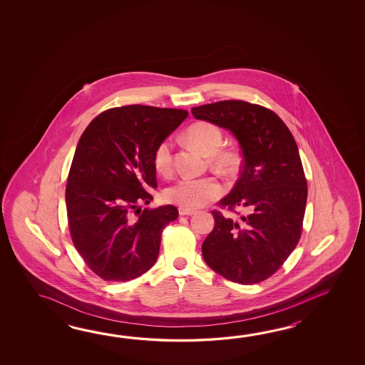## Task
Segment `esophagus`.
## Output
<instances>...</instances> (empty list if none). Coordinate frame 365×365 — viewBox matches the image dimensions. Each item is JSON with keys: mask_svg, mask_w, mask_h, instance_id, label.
Returning a JSON list of instances; mask_svg holds the SVG:
<instances>
[{"mask_svg": "<svg viewBox=\"0 0 365 365\" xmlns=\"http://www.w3.org/2000/svg\"><path fill=\"white\" fill-rule=\"evenodd\" d=\"M180 215H193V214H195V211L194 210L190 209H184V207H180L179 209Z\"/></svg>", "mask_w": 365, "mask_h": 365, "instance_id": "esophagus-1", "label": "esophagus"}]
</instances>
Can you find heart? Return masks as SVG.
<instances>
[{"label":"heart","instance_id":"obj_1","mask_svg":"<svg viewBox=\"0 0 365 365\" xmlns=\"http://www.w3.org/2000/svg\"><path fill=\"white\" fill-rule=\"evenodd\" d=\"M186 140L210 155V163L217 171L230 173L235 170L237 159L232 151L220 150L223 145V133L217 125L200 121L190 125L185 132ZM171 138H164L156 145L153 154V163L160 175L172 171ZM223 194V186L215 178H189L184 176L176 180L164 190L165 201L179 205L184 209H198L210 201H214Z\"/></svg>","mask_w":365,"mask_h":365}]
</instances>
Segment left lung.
Segmentation results:
<instances>
[{"instance_id":"obj_1","label":"left lung","mask_w":365,"mask_h":365,"mask_svg":"<svg viewBox=\"0 0 365 365\" xmlns=\"http://www.w3.org/2000/svg\"><path fill=\"white\" fill-rule=\"evenodd\" d=\"M192 113L239 140L240 178L219 205L249 211L232 219L212 210L215 227L202 244V256L225 279L259 283L278 272L303 231L308 186L295 138L275 112L248 101H217Z\"/></svg>"}]
</instances>
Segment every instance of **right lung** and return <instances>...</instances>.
Wrapping results in <instances>:
<instances>
[{
    "instance_id": "right-lung-1",
    "label": "right lung",
    "mask_w": 365,
    "mask_h": 365,
    "mask_svg": "<svg viewBox=\"0 0 365 365\" xmlns=\"http://www.w3.org/2000/svg\"><path fill=\"white\" fill-rule=\"evenodd\" d=\"M187 117L184 109L125 106L101 112L78 142L66 185L70 236L101 279H135L156 262L172 206L140 209L156 187L153 154Z\"/></svg>"
}]
</instances>
